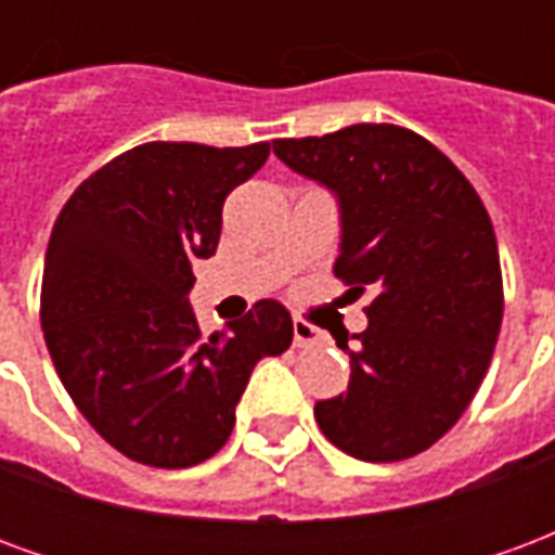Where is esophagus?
Here are the masks:
<instances>
[{
  "mask_svg": "<svg viewBox=\"0 0 555 555\" xmlns=\"http://www.w3.org/2000/svg\"><path fill=\"white\" fill-rule=\"evenodd\" d=\"M294 345L297 348H318L321 345V330H314L306 321H294Z\"/></svg>",
  "mask_w": 555,
  "mask_h": 555,
  "instance_id": "obj_1",
  "label": "esophagus"
}]
</instances>
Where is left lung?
<instances>
[{
  "instance_id": "obj_1",
  "label": "left lung",
  "mask_w": 555,
  "mask_h": 555,
  "mask_svg": "<svg viewBox=\"0 0 555 555\" xmlns=\"http://www.w3.org/2000/svg\"><path fill=\"white\" fill-rule=\"evenodd\" d=\"M288 169L333 190L336 273L374 291L369 326L336 338L348 392L314 404L324 437L372 464L425 452L461 418L488 374L502 324L496 234L461 169L398 125L276 139Z\"/></svg>"
}]
</instances>
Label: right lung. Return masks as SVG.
Returning a JSON list of instances; mask_svg holds the SVG:
<instances>
[{"label": "right lung", "instance_id": "obj_1", "mask_svg": "<svg viewBox=\"0 0 555 555\" xmlns=\"http://www.w3.org/2000/svg\"><path fill=\"white\" fill-rule=\"evenodd\" d=\"M270 142H145L79 183L55 219L41 285L47 350L67 396L113 449L183 469L217 454L255 362L291 348L294 324L258 300L202 336L186 294L217 253L225 195Z\"/></svg>", "mask_w": 555, "mask_h": 555}]
</instances>
